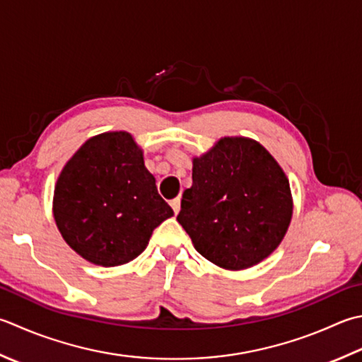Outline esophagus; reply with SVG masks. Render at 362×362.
<instances>
[{"mask_svg":"<svg viewBox=\"0 0 362 362\" xmlns=\"http://www.w3.org/2000/svg\"><path fill=\"white\" fill-rule=\"evenodd\" d=\"M169 204H171L174 214H175V215L179 214V211H180V197H175V199H173Z\"/></svg>","mask_w":362,"mask_h":362,"instance_id":"1","label":"esophagus"}]
</instances>
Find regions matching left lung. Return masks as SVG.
I'll use <instances>...</instances> for the list:
<instances>
[{"label":"left lung","instance_id":"left-lung-1","mask_svg":"<svg viewBox=\"0 0 362 362\" xmlns=\"http://www.w3.org/2000/svg\"><path fill=\"white\" fill-rule=\"evenodd\" d=\"M292 214L288 179L272 153L251 138L224 136L193 158L177 221L201 256L238 272L281 245Z\"/></svg>","mask_w":362,"mask_h":362}]
</instances>
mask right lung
Instances as JSON below:
<instances>
[{
	"mask_svg": "<svg viewBox=\"0 0 362 362\" xmlns=\"http://www.w3.org/2000/svg\"><path fill=\"white\" fill-rule=\"evenodd\" d=\"M173 215L147 171L143 148L127 132L89 138L54 187L53 216L62 238L94 265L136 259L153 229Z\"/></svg>",
	"mask_w": 362,
	"mask_h": 362,
	"instance_id": "right-lung-1",
	"label": "right lung"
}]
</instances>
